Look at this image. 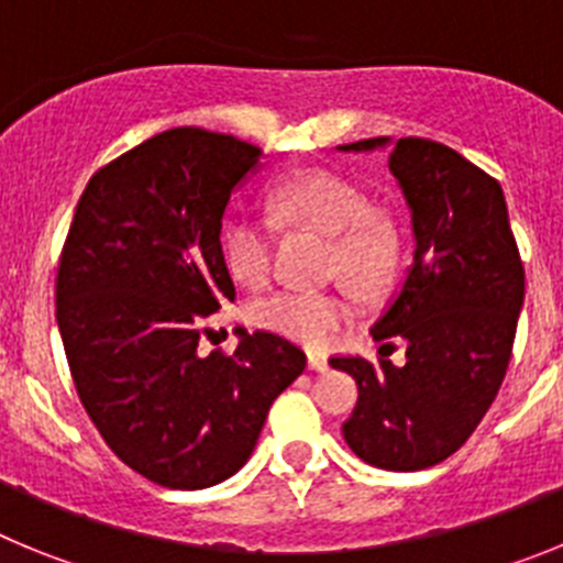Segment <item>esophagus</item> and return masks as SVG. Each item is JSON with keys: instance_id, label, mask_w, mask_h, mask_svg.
Listing matches in <instances>:
<instances>
[{"instance_id": "obj_1", "label": "esophagus", "mask_w": 563, "mask_h": 563, "mask_svg": "<svg viewBox=\"0 0 563 563\" xmlns=\"http://www.w3.org/2000/svg\"><path fill=\"white\" fill-rule=\"evenodd\" d=\"M307 366H310L312 372H327L330 369V361H327L324 355H316V352H310V355H307Z\"/></svg>"}]
</instances>
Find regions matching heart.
Masks as SVG:
<instances>
[{
  "mask_svg": "<svg viewBox=\"0 0 563 563\" xmlns=\"http://www.w3.org/2000/svg\"><path fill=\"white\" fill-rule=\"evenodd\" d=\"M265 213L236 206L220 228V253L233 282L258 287L271 273L276 227L310 228L332 239V271L363 292L380 290L400 262L395 222L372 211L369 197L332 172L292 174L267 191ZM357 307L350 296L318 290H282L253 301L247 318L258 330L282 335L310 350H327L350 327Z\"/></svg>",
  "mask_w": 563,
  "mask_h": 563,
  "instance_id": "obj_1",
  "label": "heart"
}]
</instances>
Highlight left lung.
<instances>
[{"instance_id":"obj_1","label":"left lung","mask_w":563,"mask_h":563,"mask_svg":"<svg viewBox=\"0 0 563 563\" xmlns=\"http://www.w3.org/2000/svg\"><path fill=\"white\" fill-rule=\"evenodd\" d=\"M341 152L389 148L411 211L415 262L372 327L383 350L406 343V363L332 357L357 383L343 440L383 471H422L474 434L505 380L525 305V267L499 183L454 148L422 137H369Z\"/></svg>"}]
</instances>
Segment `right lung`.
<instances>
[{"label":"right lung","mask_w":563,"mask_h":563,"mask_svg":"<svg viewBox=\"0 0 563 563\" xmlns=\"http://www.w3.org/2000/svg\"><path fill=\"white\" fill-rule=\"evenodd\" d=\"M258 161L233 134H154L92 174L58 265L56 321L89 420L118 460L174 490L236 474L307 366L262 330L239 332L233 355L197 352L206 318L236 298L220 228Z\"/></svg>","instance_id":"right-lung-1"}]
</instances>
